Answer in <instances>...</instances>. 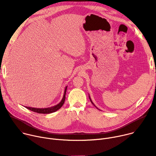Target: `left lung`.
<instances>
[{"mask_svg":"<svg viewBox=\"0 0 156 156\" xmlns=\"http://www.w3.org/2000/svg\"><path fill=\"white\" fill-rule=\"evenodd\" d=\"M88 95H89V94H88ZM88 96H89V98H90V101H91V103H92V104H93V105H94V106H95V107H96V108H97V109H98V108H97V107H96V106H95V104H94V103H93V101H92V100H91V98H90V95H88ZM98 110H100V109H98Z\"/></svg>","mask_w":156,"mask_h":156,"instance_id":"1","label":"left lung"}]
</instances>
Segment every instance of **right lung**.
<instances>
[{
    "label": "right lung",
    "mask_w": 156,
    "mask_h": 156,
    "mask_svg": "<svg viewBox=\"0 0 156 156\" xmlns=\"http://www.w3.org/2000/svg\"><path fill=\"white\" fill-rule=\"evenodd\" d=\"M68 86H66L65 87V91H64V94H63V97L62 100H61V101L58 103V104L53 106V107H48V108H33V107H26V108L34 112H37L39 113H44V114H48V113H53L56 112L57 110H58L64 104L65 101V95H66V89H67Z\"/></svg>",
    "instance_id": "obj_1"
}]
</instances>
